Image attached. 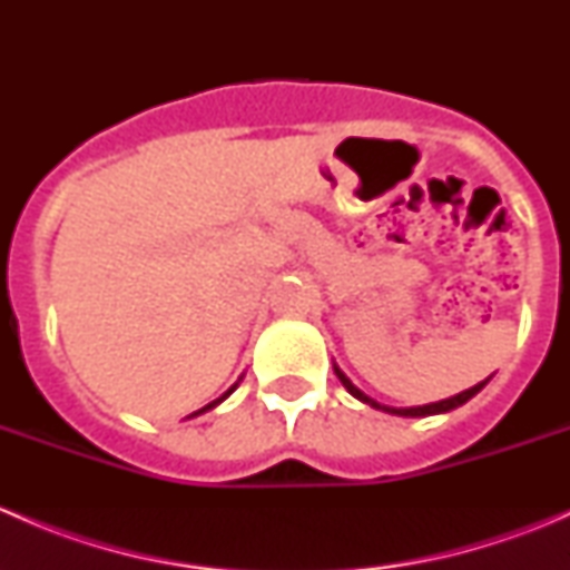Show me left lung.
<instances>
[{"instance_id":"8db88e82","label":"left lung","mask_w":570,"mask_h":570,"mask_svg":"<svg viewBox=\"0 0 570 570\" xmlns=\"http://www.w3.org/2000/svg\"><path fill=\"white\" fill-rule=\"evenodd\" d=\"M333 370H336V377H338V381H342V386L347 389V392L353 394L355 400L366 402V405H372V407H381V411H386V413H396V416H430V413H444V411H452V407H458V405H463V402H469L471 396H474L476 392H480L482 386H485V381H482V383H476V386L465 389V392H461V394L450 396V400L430 402V405H419V407H389V405H381V402H375V400H372V396H366L364 392H361V389H355L353 383H350V377L344 375V372L338 370V366H333Z\"/></svg>"}]
</instances>
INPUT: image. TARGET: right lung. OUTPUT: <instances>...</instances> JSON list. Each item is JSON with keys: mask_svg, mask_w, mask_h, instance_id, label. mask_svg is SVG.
I'll return each instance as SVG.
<instances>
[{"mask_svg": "<svg viewBox=\"0 0 570 570\" xmlns=\"http://www.w3.org/2000/svg\"><path fill=\"white\" fill-rule=\"evenodd\" d=\"M228 394H232V392H228ZM228 394H223V396H228ZM223 396H220V400H223ZM220 400H215V402H209V405H206V407H200V411H198V413H204V411H209V407H215V405H217V402H220Z\"/></svg>", "mask_w": 570, "mask_h": 570, "instance_id": "obj_1", "label": "right lung"}]
</instances>
